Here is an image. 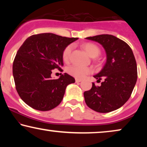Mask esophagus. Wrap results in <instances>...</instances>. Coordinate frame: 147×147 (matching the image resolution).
I'll return each mask as SVG.
<instances>
[{"mask_svg":"<svg viewBox=\"0 0 147 147\" xmlns=\"http://www.w3.org/2000/svg\"><path fill=\"white\" fill-rule=\"evenodd\" d=\"M82 80L81 79H76V83H78V82H81Z\"/></svg>","mask_w":147,"mask_h":147,"instance_id":"34e87169","label":"esophagus"}]
</instances>
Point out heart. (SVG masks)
<instances>
[{
  "label": "heart",
  "instance_id": "heart-1",
  "mask_svg": "<svg viewBox=\"0 0 147 147\" xmlns=\"http://www.w3.org/2000/svg\"><path fill=\"white\" fill-rule=\"evenodd\" d=\"M72 45H68L65 47L63 52V59L64 61H67L69 60L71 52L72 50ZM84 48L87 52L88 55L92 57H97L100 54V49L97 46L92 43H86L84 45ZM68 72L71 76L77 78H83L86 75L92 72V69L84 66H80L78 65H71L68 68Z\"/></svg>",
  "mask_w": 147,
  "mask_h": 147
}]
</instances>
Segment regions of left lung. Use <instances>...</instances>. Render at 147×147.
Segmentation results:
<instances>
[{
	"mask_svg": "<svg viewBox=\"0 0 147 147\" xmlns=\"http://www.w3.org/2000/svg\"><path fill=\"white\" fill-rule=\"evenodd\" d=\"M98 42L106 51V62L94 75L101 86L92 87L84 93L88 107L100 113H107L121 107L128 101L137 80V66L133 52L127 43L118 37L103 34L86 37Z\"/></svg>",
	"mask_w": 147,
	"mask_h": 147,
	"instance_id": "left-lung-1",
	"label": "left lung"
}]
</instances>
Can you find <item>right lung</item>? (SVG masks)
Returning <instances> with one entry per match:
<instances>
[{
	"instance_id": "1",
	"label": "right lung",
	"mask_w": 147,
	"mask_h": 147,
	"mask_svg": "<svg viewBox=\"0 0 147 147\" xmlns=\"http://www.w3.org/2000/svg\"><path fill=\"white\" fill-rule=\"evenodd\" d=\"M78 39L41 33L27 38L21 46L14 60L13 74L16 90L28 106L48 111L61 103L66 88L75 79L64 73L53 80L52 70L61 69L64 49Z\"/></svg>"
}]
</instances>
